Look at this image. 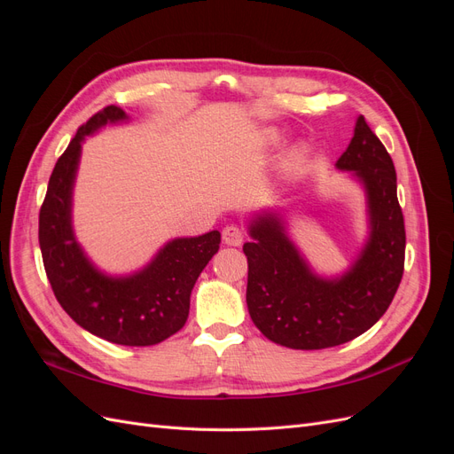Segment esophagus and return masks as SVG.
<instances>
[{"label":"esophagus","instance_id":"esophagus-1","mask_svg":"<svg viewBox=\"0 0 454 454\" xmlns=\"http://www.w3.org/2000/svg\"><path fill=\"white\" fill-rule=\"evenodd\" d=\"M223 242L229 246H240L244 242V231L239 225H227L223 229Z\"/></svg>","mask_w":454,"mask_h":454}]
</instances>
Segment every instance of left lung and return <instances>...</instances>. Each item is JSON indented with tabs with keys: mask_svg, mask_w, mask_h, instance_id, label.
<instances>
[{
	"mask_svg": "<svg viewBox=\"0 0 454 454\" xmlns=\"http://www.w3.org/2000/svg\"><path fill=\"white\" fill-rule=\"evenodd\" d=\"M364 184L369 239L352 267L327 280L310 270L290 240L278 214H261L250 223L246 303L254 324L277 345L320 350L342 345L377 324L403 277L405 225L397 202L395 168L387 147L364 115L337 160Z\"/></svg>",
	"mask_w": 454,
	"mask_h": 454,
	"instance_id": "1",
	"label": "left lung"
}]
</instances>
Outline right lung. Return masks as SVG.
Returning <instances> with one entry per match:
<instances>
[{
    "instance_id": "obj_1",
    "label": "right lung",
    "mask_w": 454,
    "mask_h": 454,
    "mask_svg": "<svg viewBox=\"0 0 454 454\" xmlns=\"http://www.w3.org/2000/svg\"><path fill=\"white\" fill-rule=\"evenodd\" d=\"M127 119L121 107L107 106L77 129L54 164L41 204L39 248L54 297L75 324L115 345L151 347L185 325L191 290L219 250L222 235L210 231L193 239H174L130 277H107L90 263L72 227L81 144L85 136Z\"/></svg>"
}]
</instances>
